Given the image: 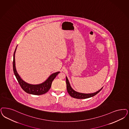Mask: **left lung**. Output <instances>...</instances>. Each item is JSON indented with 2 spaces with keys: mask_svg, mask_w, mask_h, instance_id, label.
Here are the masks:
<instances>
[{
  "mask_svg": "<svg viewBox=\"0 0 129 129\" xmlns=\"http://www.w3.org/2000/svg\"><path fill=\"white\" fill-rule=\"evenodd\" d=\"M66 84H67V91H68V92L70 95V96L73 98L79 99H87V98L92 97L96 95L97 94H98L103 88V87H102L97 91L92 93H82L77 92L71 88V86L70 85L67 76H66Z\"/></svg>",
  "mask_w": 129,
  "mask_h": 129,
  "instance_id": "8db88e82",
  "label": "left lung"
}]
</instances>
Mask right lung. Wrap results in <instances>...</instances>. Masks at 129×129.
<instances>
[{
	"label": "right lung",
	"instance_id": "right-lung-1",
	"mask_svg": "<svg viewBox=\"0 0 129 129\" xmlns=\"http://www.w3.org/2000/svg\"><path fill=\"white\" fill-rule=\"evenodd\" d=\"M17 47L15 49L13 55V68L14 73L16 76L18 82L22 88V89L27 93L36 95H40L46 93L49 90L51 86L52 82L56 77L59 73L60 72H57L54 73L51 75L49 76V78L45 81L44 82L39 84H31L28 83L25 81L23 80L18 73V72L16 70V65H15V53L17 49Z\"/></svg>",
	"mask_w": 129,
	"mask_h": 129
}]
</instances>
